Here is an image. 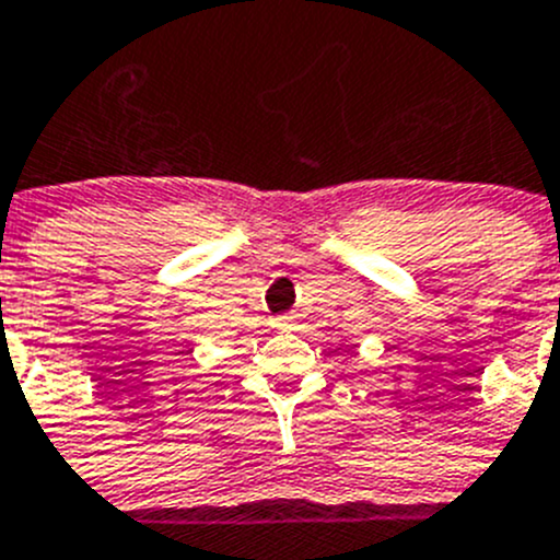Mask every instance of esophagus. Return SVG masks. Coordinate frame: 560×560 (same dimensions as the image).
Masks as SVG:
<instances>
[{
  "instance_id": "34e87169",
  "label": "esophagus",
  "mask_w": 560,
  "mask_h": 560,
  "mask_svg": "<svg viewBox=\"0 0 560 560\" xmlns=\"http://www.w3.org/2000/svg\"><path fill=\"white\" fill-rule=\"evenodd\" d=\"M273 326L276 328H290L292 326V317L290 315H279V317H276Z\"/></svg>"
}]
</instances>
